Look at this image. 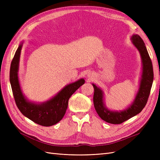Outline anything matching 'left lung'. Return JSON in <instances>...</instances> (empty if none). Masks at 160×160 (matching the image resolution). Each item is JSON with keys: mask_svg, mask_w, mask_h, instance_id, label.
<instances>
[{"mask_svg": "<svg viewBox=\"0 0 160 160\" xmlns=\"http://www.w3.org/2000/svg\"><path fill=\"white\" fill-rule=\"evenodd\" d=\"M132 44L139 52L142 62V72L139 89L133 102L126 109L115 111L108 109L105 104L104 92L92 83L94 88V107L99 117L111 124H120L139 113L146 106L153 81V66L146 45L139 35L134 34L131 37Z\"/></svg>", "mask_w": 160, "mask_h": 160, "instance_id": "1", "label": "left lung"}]
</instances>
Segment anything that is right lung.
Returning <instances> with one entry per match:
<instances>
[{
    "label": "right lung",
    "mask_w": 160,
    "mask_h": 160,
    "mask_svg": "<svg viewBox=\"0 0 160 160\" xmlns=\"http://www.w3.org/2000/svg\"><path fill=\"white\" fill-rule=\"evenodd\" d=\"M23 42L14 54L10 69V83L14 100L18 109L25 117L38 125L49 127L59 122L65 114L70 97L85 83L83 78L65 86L49 100L35 103L23 94L18 79L19 62Z\"/></svg>",
    "instance_id": "1"
}]
</instances>
